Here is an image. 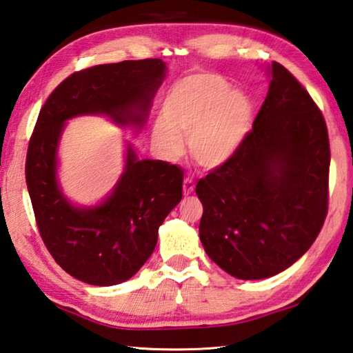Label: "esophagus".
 <instances>
[{
	"mask_svg": "<svg viewBox=\"0 0 353 353\" xmlns=\"http://www.w3.org/2000/svg\"><path fill=\"white\" fill-rule=\"evenodd\" d=\"M194 191V182H193V177H185L183 181V194L188 196Z\"/></svg>",
	"mask_w": 353,
	"mask_h": 353,
	"instance_id": "obj_1",
	"label": "esophagus"
}]
</instances>
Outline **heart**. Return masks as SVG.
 <instances>
[{
  "label": "heart",
  "mask_w": 353,
  "mask_h": 353,
  "mask_svg": "<svg viewBox=\"0 0 353 353\" xmlns=\"http://www.w3.org/2000/svg\"><path fill=\"white\" fill-rule=\"evenodd\" d=\"M252 101L230 88L216 74L187 77L166 94L162 120L154 126V140L168 159L183 151V137L190 136V151L205 168L225 163L239 148L252 126Z\"/></svg>",
  "instance_id": "b5f03b06"
}]
</instances>
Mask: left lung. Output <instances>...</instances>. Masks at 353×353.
I'll return each instance as SVG.
<instances>
[{
  "instance_id": "1",
  "label": "left lung",
  "mask_w": 353,
  "mask_h": 353,
  "mask_svg": "<svg viewBox=\"0 0 353 353\" xmlns=\"http://www.w3.org/2000/svg\"><path fill=\"white\" fill-rule=\"evenodd\" d=\"M265 101L239 148L196 185L205 252L239 279H264L315 242L329 208L327 125L278 61Z\"/></svg>"
}]
</instances>
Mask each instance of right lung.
<instances>
[{
	"label": "right lung",
	"instance_id": "1",
	"mask_svg": "<svg viewBox=\"0 0 353 353\" xmlns=\"http://www.w3.org/2000/svg\"><path fill=\"white\" fill-rule=\"evenodd\" d=\"M160 59L125 60L70 74L38 114L26 156L35 222L63 270L91 285H115L134 276L157 243V232L181 202L183 171L162 160H139L128 150L126 170L106 201L75 208L57 183V146L63 125L81 114H106L119 125L142 126L163 80Z\"/></svg>",
	"mask_w": 353,
	"mask_h": 353
}]
</instances>
